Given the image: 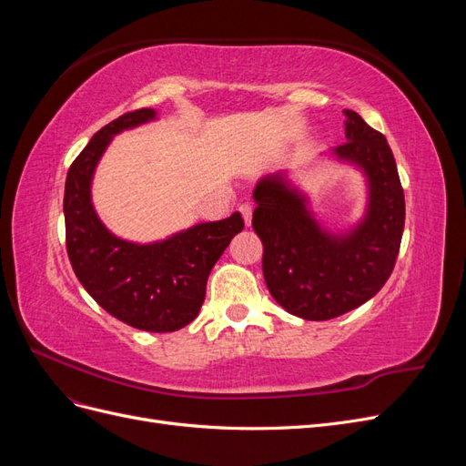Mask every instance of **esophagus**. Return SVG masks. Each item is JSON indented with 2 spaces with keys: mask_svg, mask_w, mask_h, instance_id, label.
Wrapping results in <instances>:
<instances>
[{
  "mask_svg": "<svg viewBox=\"0 0 466 466\" xmlns=\"http://www.w3.org/2000/svg\"><path fill=\"white\" fill-rule=\"evenodd\" d=\"M238 211H241L245 223L250 225V221H252V206L250 204H241V206H238Z\"/></svg>",
  "mask_w": 466,
  "mask_h": 466,
  "instance_id": "1",
  "label": "esophagus"
}]
</instances>
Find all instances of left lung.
<instances>
[{
	"mask_svg": "<svg viewBox=\"0 0 466 466\" xmlns=\"http://www.w3.org/2000/svg\"><path fill=\"white\" fill-rule=\"evenodd\" d=\"M346 139L336 157L356 163L370 182L368 214L348 235H330L288 178L268 175L252 192V229L272 298L305 320H329L370 301L385 286L404 231V190L387 137L358 112L344 110Z\"/></svg>",
	"mask_w": 466,
	"mask_h": 466,
	"instance_id": "8db88e82",
	"label": "left lung"
}]
</instances>
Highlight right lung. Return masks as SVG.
Instances as JSON below:
<instances>
[{"label": "right lung", "mask_w": 466, "mask_h": 466, "mask_svg": "<svg viewBox=\"0 0 466 466\" xmlns=\"http://www.w3.org/2000/svg\"><path fill=\"white\" fill-rule=\"evenodd\" d=\"M153 118V108L126 112L98 130L69 167L66 248L81 286L106 313L139 330L173 332L198 315L211 268L245 221L235 211L151 245L122 241L105 228L91 204L95 167L112 136Z\"/></svg>", "instance_id": "add662e5"}]
</instances>
